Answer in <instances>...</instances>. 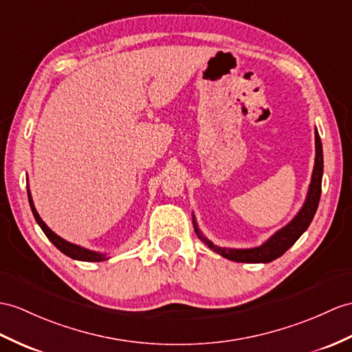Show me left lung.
I'll use <instances>...</instances> for the list:
<instances>
[{
    "label": "left lung",
    "mask_w": 352,
    "mask_h": 352,
    "mask_svg": "<svg viewBox=\"0 0 352 352\" xmlns=\"http://www.w3.org/2000/svg\"><path fill=\"white\" fill-rule=\"evenodd\" d=\"M322 170H324V160H322V144L318 131L315 130V166L312 171V179L309 185V191L306 195V201L298 210L297 215L293 221L276 231L267 242H264L261 246L250 248V250H231V248H221L213 245L208 241L201 233L199 227H197L195 218L192 217V224L197 236L208 245L210 250L217 254L222 255L224 258L237 263H270L273 260L279 258L282 254H285L291 246H293L297 239L302 236L307 227L311 226L316 209H318L320 197H321V181H322Z\"/></svg>",
    "instance_id": "obj_1"
}]
</instances>
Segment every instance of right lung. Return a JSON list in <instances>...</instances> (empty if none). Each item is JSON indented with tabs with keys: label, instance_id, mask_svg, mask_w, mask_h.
<instances>
[{
	"label": "right lung",
	"instance_id": "add662e5",
	"mask_svg": "<svg viewBox=\"0 0 352 352\" xmlns=\"http://www.w3.org/2000/svg\"><path fill=\"white\" fill-rule=\"evenodd\" d=\"M28 200H30L32 215H34V218H36L40 228L43 230V233L46 234V237L49 239V241L52 242L63 254H65L67 256H70V258H73V260H79V261H104V260H107L106 258V254L89 251V250H87V248H82L79 245H74V243L67 242V241H64L63 237H59L58 234H55L54 231L50 230L45 224V222H43V219L38 215V212L36 210V208H34V201H32V197H31V192H30V188H28Z\"/></svg>",
	"mask_w": 352,
	"mask_h": 352
}]
</instances>
